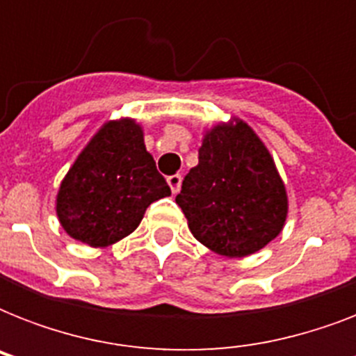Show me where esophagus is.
<instances>
[{"label": "esophagus", "mask_w": 356, "mask_h": 356, "mask_svg": "<svg viewBox=\"0 0 356 356\" xmlns=\"http://www.w3.org/2000/svg\"><path fill=\"white\" fill-rule=\"evenodd\" d=\"M181 183H183V177H181L179 173L168 177V184H170V188H172V194H177L179 190H181Z\"/></svg>", "instance_id": "1"}]
</instances>
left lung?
Here are the masks:
<instances>
[{"instance_id": "8db88e82", "label": "left lung", "mask_w": 356, "mask_h": 356, "mask_svg": "<svg viewBox=\"0 0 356 356\" xmlns=\"http://www.w3.org/2000/svg\"><path fill=\"white\" fill-rule=\"evenodd\" d=\"M175 203L197 242L227 259L257 253L281 234L288 194L270 149L238 116L205 127L200 162Z\"/></svg>"}]
</instances>
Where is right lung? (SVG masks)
<instances>
[{"label":"right lung","mask_w":356,"mask_h":356,"mask_svg":"<svg viewBox=\"0 0 356 356\" xmlns=\"http://www.w3.org/2000/svg\"><path fill=\"white\" fill-rule=\"evenodd\" d=\"M172 195L134 118L107 120L64 175L55 212L64 233L105 249L138 227L153 201Z\"/></svg>","instance_id":"1"}]
</instances>
